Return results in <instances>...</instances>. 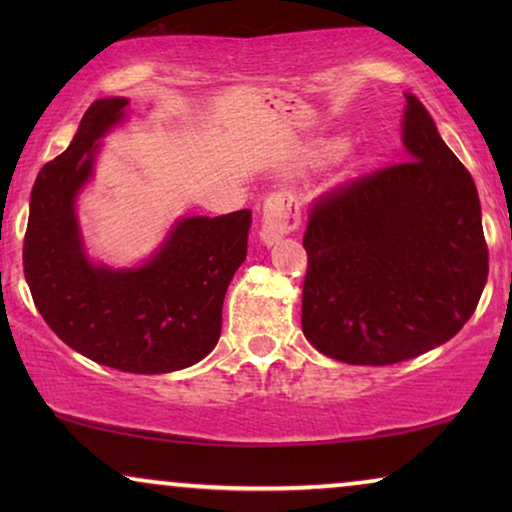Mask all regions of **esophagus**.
<instances>
[{"label": "esophagus", "instance_id": "obj_1", "mask_svg": "<svg viewBox=\"0 0 512 512\" xmlns=\"http://www.w3.org/2000/svg\"><path fill=\"white\" fill-rule=\"evenodd\" d=\"M300 226V202L291 193H275L265 200L261 221V242L272 247L286 233Z\"/></svg>", "mask_w": 512, "mask_h": 512}]
</instances>
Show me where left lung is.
<instances>
[{"label": "left lung", "instance_id": "obj_1", "mask_svg": "<svg viewBox=\"0 0 512 512\" xmlns=\"http://www.w3.org/2000/svg\"><path fill=\"white\" fill-rule=\"evenodd\" d=\"M405 160L314 202L303 247V333L352 366H389L461 331L487 284L473 177L405 95Z\"/></svg>", "mask_w": 512, "mask_h": 512}]
</instances>
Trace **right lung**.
I'll use <instances>...</instances> for the list:
<instances>
[{
    "label": "right lung",
    "mask_w": 512,
    "mask_h": 512,
    "mask_svg": "<svg viewBox=\"0 0 512 512\" xmlns=\"http://www.w3.org/2000/svg\"><path fill=\"white\" fill-rule=\"evenodd\" d=\"M125 107V97L90 104L69 149L41 167L23 268L34 305L65 345L123 373H172L219 342L223 298L247 258L251 212L181 219L139 268L90 261L74 202L93 174L100 139L123 121Z\"/></svg>",
    "instance_id": "right-lung-1"
}]
</instances>
